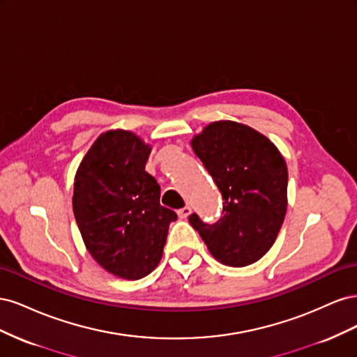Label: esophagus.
<instances>
[{
  "label": "esophagus",
  "mask_w": 357,
  "mask_h": 357,
  "mask_svg": "<svg viewBox=\"0 0 357 357\" xmlns=\"http://www.w3.org/2000/svg\"><path fill=\"white\" fill-rule=\"evenodd\" d=\"M190 207H188V205H186V207H183V208H180L178 211H177V214H178V218L180 219H188L189 218V214H190Z\"/></svg>",
  "instance_id": "esophagus-1"
}]
</instances>
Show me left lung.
Returning <instances> with one entry per match:
<instances>
[{
    "label": "left lung",
    "mask_w": 357,
    "mask_h": 357,
    "mask_svg": "<svg viewBox=\"0 0 357 357\" xmlns=\"http://www.w3.org/2000/svg\"><path fill=\"white\" fill-rule=\"evenodd\" d=\"M190 144L223 198L218 222L204 223L193 213L190 225L215 261L235 268L255 264L274 244L286 215L284 158L265 135L232 121L207 125Z\"/></svg>",
    "instance_id": "1"
}]
</instances>
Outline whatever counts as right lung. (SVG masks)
Returning <instances> with one entry per match:
<instances>
[{"instance_id":"add662e5","label":"right lung","mask_w":357,"mask_h":357,"mask_svg":"<svg viewBox=\"0 0 357 357\" xmlns=\"http://www.w3.org/2000/svg\"><path fill=\"white\" fill-rule=\"evenodd\" d=\"M152 147L131 131L101 134L74 177L73 211L86 248L105 271L125 280L149 275L160 262L169 223L160 188L146 171Z\"/></svg>"}]
</instances>
